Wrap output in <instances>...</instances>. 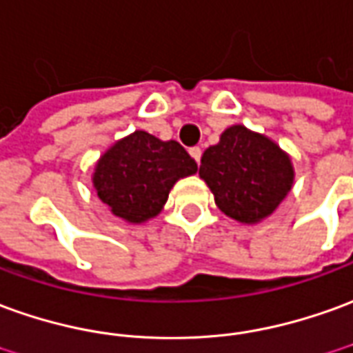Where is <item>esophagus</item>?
<instances>
[{
  "mask_svg": "<svg viewBox=\"0 0 353 353\" xmlns=\"http://www.w3.org/2000/svg\"><path fill=\"white\" fill-rule=\"evenodd\" d=\"M189 154L193 157L194 162H196V164H201V154H202V151H201V149H199V147H191V149H189Z\"/></svg>",
  "mask_w": 353,
  "mask_h": 353,
  "instance_id": "obj_1",
  "label": "esophagus"
}]
</instances>
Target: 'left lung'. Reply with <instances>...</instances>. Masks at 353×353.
<instances>
[{
	"label": "left lung",
	"instance_id": "8db88e82",
	"mask_svg": "<svg viewBox=\"0 0 353 353\" xmlns=\"http://www.w3.org/2000/svg\"><path fill=\"white\" fill-rule=\"evenodd\" d=\"M199 176L228 218L254 225L287 199L294 185V166L271 137L235 124L204 151Z\"/></svg>",
	"mask_w": 353,
	"mask_h": 353
}]
</instances>
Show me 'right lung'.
I'll list each match as a JSON object with an SVG mask.
<instances>
[{"mask_svg": "<svg viewBox=\"0 0 353 353\" xmlns=\"http://www.w3.org/2000/svg\"><path fill=\"white\" fill-rule=\"evenodd\" d=\"M193 174L196 162L179 143L135 130L101 154L91 181L117 218L139 225L159 216L172 187Z\"/></svg>", "mask_w": 353, "mask_h": 353, "instance_id": "1", "label": "right lung"}]
</instances>
